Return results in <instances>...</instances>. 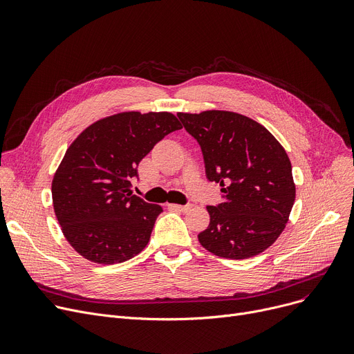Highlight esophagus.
Instances as JSON below:
<instances>
[{
	"label": "esophagus",
	"instance_id": "34e87169",
	"mask_svg": "<svg viewBox=\"0 0 354 354\" xmlns=\"http://www.w3.org/2000/svg\"><path fill=\"white\" fill-rule=\"evenodd\" d=\"M167 207L171 209H176V211H188L191 208V205H178V203H167Z\"/></svg>",
	"mask_w": 354,
	"mask_h": 354
}]
</instances>
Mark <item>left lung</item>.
<instances>
[{
	"label": "left lung",
	"instance_id": "8db88e82",
	"mask_svg": "<svg viewBox=\"0 0 354 354\" xmlns=\"http://www.w3.org/2000/svg\"><path fill=\"white\" fill-rule=\"evenodd\" d=\"M199 143L208 180L224 202L207 207L209 225L198 235L216 257L251 258L281 235L295 199L286 149L258 122L227 110L178 113Z\"/></svg>",
	"mask_w": 354,
	"mask_h": 354
}]
</instances>
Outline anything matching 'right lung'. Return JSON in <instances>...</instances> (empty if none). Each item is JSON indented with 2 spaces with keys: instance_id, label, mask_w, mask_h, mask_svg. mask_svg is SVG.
Here are the masks:
<instances>
[{
  "instance_id": "add662e5",
  "label": "right lung",
  "mask_w": 354,
  "mask_h": 354,
  "mask_svg": "<svg viewBox=\"0 0 354 354\" xmlns=\"http://www.w3.org/2000/svg\"><path fill=\"white\" fill-rule=\"evenodd\" d=\"M182 129L169 111H122L86 127L68 146L51 182L53 207L68 244L96 264H119L149 243L155 203L132 195L139 162Z\"/></svg>"
}]
</instances>
